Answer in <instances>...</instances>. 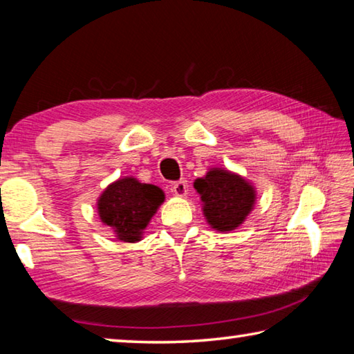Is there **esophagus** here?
Segmentation results:
<instances>
[{
    "instance_id": "obj_1",
    "label": "esophagus",
    "mask_w": 354,
    "mask_h": 354,
    "mask_svg": "<svg viewBox=\"0 0 354 354\" xmlns=\"http://www.w3.org/2000/svg\"><path fill=\"white\" fill-rule=\"evenodd\" d=\"M171 192H173V195H176V196H185V195H187V192H189L187 181L181 179V181L173 183L171 184Z\"/></svg>"
}]
</instances>
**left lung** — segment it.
<instances>
[{
    "mask_svg": "<svg viewBox=\"0 0 354 354\" xmlns=\"http://www.w3.org/2000/svg\"><path fill=\"white\" fill-rule=\"evenodd\" d=\"M194 187L200 194L203 214L215 231L236 230L254 207V187L230 170L214 167L205 176L195 179Z\"/></svg>",
    "mask_w": 354,
    "mask_h": 354,
    "instance_id": "left-lung-1",
    "label": "left lung"
}]
</instances>
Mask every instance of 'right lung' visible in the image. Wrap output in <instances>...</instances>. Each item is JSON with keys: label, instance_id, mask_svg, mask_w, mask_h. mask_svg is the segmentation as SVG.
Segmentation results:
<instances>
[{"label": "right lung", "instance_id": "obj_1", "mask_svg": "<svg viewBox=\"0 0 354 354\" xmlns=\"http://www.w3.org/2000/svg\"><path fill=\"white\" fill-rule=\"evenodd\" d=\"M165 200L162 189L139 183L133 176L120 178L100 195L97 207L101 221L122 242H139L143 230Z\"/></svg>", "mask_w": 354, "mask_h": 354}]
</instances>
